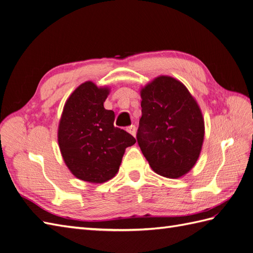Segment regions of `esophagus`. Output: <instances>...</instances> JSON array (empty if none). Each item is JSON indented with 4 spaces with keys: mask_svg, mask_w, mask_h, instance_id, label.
<instances>
[{
    "mask_svg": "<svg viewBox=\"0 0 253 253\" xmlns=\"http://www.w3.org/2000/svg\"><path fill=\"white\" fill-rule=\"evenodd\" d=\"M126 131L129 133V134H132L133 136H135L136 135V126H127L126 127Z\"/></svg>",
    "mask_w": 253,
    "mask_h": 253,
    "instance_id": "obj_1",
    "label": "esophagus"
}]
</instances>
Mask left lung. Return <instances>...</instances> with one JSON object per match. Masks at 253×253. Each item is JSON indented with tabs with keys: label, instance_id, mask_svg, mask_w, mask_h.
I'll return each instance as SVG.
<instances>
[{
	"label": "left lung",
	"instance_id": "8db88e82",
	"mask_svg": "<svg viewBox=\"0 0 253 253\" xmlns=\"http://www.w3.org/2000/svg\"><path fill=\"white\" fill-rule=\"evenodd\" d=\"M136 134L154 171L176 179L194 167L202 148L204 121L199 106L177 80L162 76L142 88Z\"/></svg>",
	"mask_w": 253,
	"mask_h": 253
}]
</instances>
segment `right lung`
<instances>
[{
    "label": "right lung",
    "mask_w": 253,
    "mask_h": 253,
    "mask_svg": "<svg viewBox=\"0 0 253 253\" xmlns=\"http://www.w3.org/2000/svg\"><path fill=\"white\" fill-rule=\"evenodd\" d=\"M107 88L80 85L67 100L58 126V145L70 171L79 179L106 182L118 172L126 148L136 139L114 126L115 113L103 103Z\"/></svg>",
    "instance_id": "obj_1"
}]
</instances>
